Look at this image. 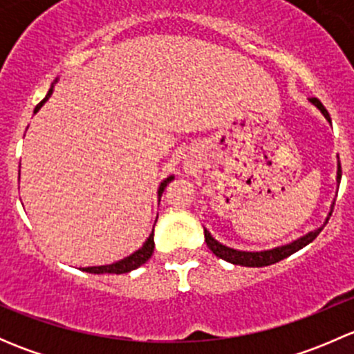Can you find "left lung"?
<instances>
[{
	"mask_svg": "<svg viewBox=\"0 0 354 354\" xmlns=\"http://www.w3.org/2000/svg\"><path fill=\"white\" fill-rule=\"evenodd\" d=\"M310 102H312L317 109H320V113H322L324 116H326V120L330 123V116H329V113H327V109L324 108L322 102H320L317 97L310 99ZM335 180H337V187H339V183H341V162H339V160H337V178H335ZM332 207H334V203H332ZM332 207H330V212H329V216H327L326 223H324V226H326L327 221H329V217L332 216ZM324 226L319 227V230H315V231H310V233H306L305 236L298 238V240L291 241V243L283 245V246H276V248H270V250H263V252H243V250L230 248V246L219 243L216 238H212V234H210L207 230H203V234H205V243L210 248V252H212L216 257H219V259L226 260V262H230V263H234V266L266 267V266H272V263L286 259V257L292 255V253L298 252V250H301L303 246L312 243V241L319 236L320 231L324 230Z\"/></svg>",
	"mask_w": 354,
	"mask_h": 354,
	"instance_id": "left-lung-1",
	"label": "left lung"
}]
</instances>
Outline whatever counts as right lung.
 <instances>
[{"label": "right lung", "instance_id": "obj_1", "mask_svg": "<svg viewBox=\"0 0 354 354\" xmlns=\"http://www.w3.org/2000/svg\"><path fill=\"white\" fill-rule=\"evenodd\" d=\"M56 82H58V78H56V80L53 82V85H55ZM53 85H51V88H49L48 95H46V97L42 99V101L39 102L37 106H35L34 113H37V111L42 108V104H44V102L48 101L49 97H51ZM173 180H174V176H167L166 180L160 181L159 188H157V197H159V200H160V195H162L164 188H166L167 183H169V181H173ZM152 253H154V230H152V233L149 234L147 241H145V243L142 245V248H138L137 252H133V253H131V255L124 257V259L118 260V262H114V263H109V266L84 267V270H85V272H91V274H127V272H130V270L138 269V267H140L142 263L147 262V260L152 257Z\"/></svg>", "mask_w": 354, "mask_h": 354}]
</instances>
